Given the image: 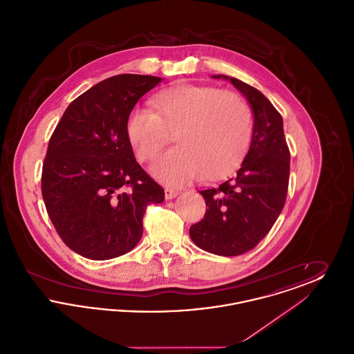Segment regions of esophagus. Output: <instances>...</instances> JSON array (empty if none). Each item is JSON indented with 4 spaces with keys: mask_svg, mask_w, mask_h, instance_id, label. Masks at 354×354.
<instances>
[{
    "mask_svg": "<svg viewBox=\"0 0 354 354\" xmlns=\"http://www.w3.org/2000/svg\"><path fill=\"white\" fill-rule=\"evenodd\" d=\"M178 191L176 189H172V188H165V198L167 199V201H171V199H174V198H176L178 196Z\"/></svg>",
    "mask_w": 354,
    "mask_h": 354,
    "instance_id": "esophagus-1",
    "label": "esophagus"
}]
</instances>
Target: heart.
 <instances>
[{"label": "heart", "instance_id": "obj_1", "mask_svg": "<svg viewBox=\"0 0 354 354\" xmlns=\"http://www.w3.org/2000/svg\"><path fill=\"white\" fill-rule=\"evenodd\" d=\"M153 107H135L126 133L140 162L150 160L174 133L176 147L159 153L151 165L152 175L165 185L224 178L250 149L252 110L236 93L182 84L159 93Z\"/></svg>", "mask_w": 354, "mask_h": 354}]
</instances>
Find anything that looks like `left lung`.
I'll return each mask as SVG.
<instances>
[{"label": "left lung", "instance_id": "obj_1", "mask_svg": "<svg viewBox=\"0 0 354 354\" xmlns=\"http://www.w3.org/2000/svg\"><path fill=\"white\" fill-rule=\"evenodd\" d=\"M250 102L252 140L235 176L216 188L199 191L205 214L191 225L192 241L204 251L237 256L251 251L268 234L286 204L290 153L283 118L267 97L250 84L227 75Z\"/></svg>", "mask_w": 354, "mask_h": 354}]
</instances>
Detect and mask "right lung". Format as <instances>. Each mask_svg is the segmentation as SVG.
Returning a JSON list of instances; mask_svg holds the SVG:
<instances>
[{
    "label": "right lung",
    "mask_w": 354,
    "mask_h": 354,
    "mask_svg": "<svg viewBox=\"0 0 354 354\" xmlns=\"http://www.w3.org/2000/svg\"><path fill=\"white\" fill-rule=\"evenodd\" d=\"M162 81L119 74L68 104L51 135L41 188L51 223L74 252L109 260L130 252L150 204L165 191L135 160L126 126L136 102Z\"/></svg>",
    "instance_id": "1"
}]
</instances>
